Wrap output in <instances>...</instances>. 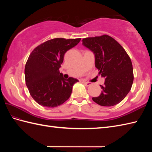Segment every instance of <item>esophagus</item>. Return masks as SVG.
<instances>
[{
  "label": "esophagus",
  "mask_w": 152,
  "mask_h": 152,
  "mask_svg": "<svg viewBox=\"0 0 152 152\" xmlns=\"http://www.w3.org/2000/svg\"><path fill=\"white\" fill-rule=\"evenodd\" d=\"M83 83H84V85H85L86 86H87V87L91 86V83H89V82H83Z\"/></svg>",
  "instance_id": "34e87169"
}]
</instances>
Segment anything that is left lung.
I'll use <instances>...</instances> for the list:
<instances>
[{
    "label": "left lung",
    "mask_w": 152,
    "mask_h": 152,
    "mask_svg": "<svg viewBox=\"0 0 152 152\" xmlns=\"http://www.w3.org/2000/svg\"><path fill=\"white\" fill-rule=\"evenodd\" d=\"M82 44L92 51L99 74L105 78L102 91L93 101L102 106H112L124 99L133 85V69L129 56L120 44L108 35L85 38Z\"/></svg>",
    "instance_id": "1"
}]
</instances>
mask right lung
<instances>
[{
	"mask_svg": "<svg viewBox=\"0 0 152 152\" xmlns=\"http://www.w3.org/2000/svg\"><path fill=\"white\" fill-rule=\"evenodd\" d=\"M80 40L53 38L35 48L30 54L25 67V82L38 104L54 108L69 99L72 86L78 80L72 77L65 80L59 70L64 53Z\"/></svg>",
	"mask_w": 152,
	"mask_h": 152,
	"instance_id": "add662e5",
	"label": "right lung"
}]
</instances>
